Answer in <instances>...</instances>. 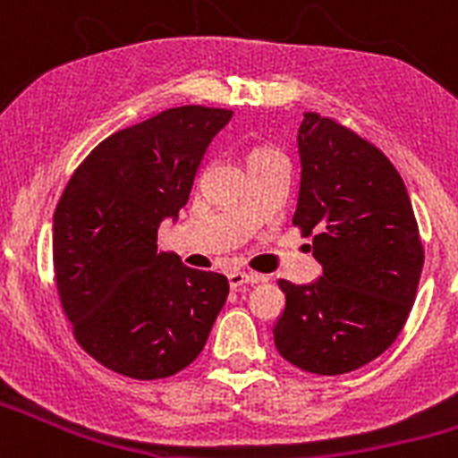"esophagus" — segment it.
I'll return each mask as SVG.
<instances>
[{
	"mask_svg": "<svg viewBox=\"0 0 458 458\" xmlns=\"http://www.w3.org/2000/svg\"><path fill=\"white\" fill-rule=\"evenodd\" d=\"M226 277H229V286H232V289H238V286H245V284H259V282L264 279L261 275L245 273V270H232Z\"/></svg>",
	"mask_w": 458,
	"mask_h": 458,
	"instance_id": "esophagus-1",
	"label": "esophagus"
}]
</instances>
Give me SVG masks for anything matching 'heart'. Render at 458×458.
I'll return each instance as SVG.
<instances>
[{
    "label": "heart",
    "instance_id": "obj_1",
    "mask_svg": "<svg viewBox=\"0 0 458 458\" xmlns=\"http://www.w3.org/2000/svg\"><path fill=\"white\" fill-rule=\"evenodd\" d=\"M261 151H268V148H254V151L250 153V156H254V153H261Z\"/></svg>",
    "mask_w": 458,
    "mask_h": 458
}]
</instances>
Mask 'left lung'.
Segmentation results:
<instances>
[{"instance_id":"1","label":"left lung","mask_w":458,"mask_h":458,"mask_svg":"<svg viewBox=\"0 0 458 458\" xmlns=\"http://www.w3.org/2000/svg\"><path fill=\"white\" fill-rule=\"evenodd\" d=\"M298 157L293 225L314 232L321 275L277 282L286 302L275 346L311 374H349L378 358L411 314L424 264L418 222L399 172L344 125L305 114Z\"/></svg>"}]
</instances>
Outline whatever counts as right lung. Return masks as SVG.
Masks as SVG:
<instances>
[{
	"mask_svg": "<svg viewBox=\"0 0 458 458\" xmlns=\"http://www.w3.org/2000/svg\"><path fill=\"white\" fill-rule=\"evenodd\" d=\"M229 109H165L114 132L72 174L55 210L52 257L75 339L116 374L167 378L204 349L229 282L157 252L179 220L206 148Z\"/></svg>",
	"mask_w": 458,
	"mask_h": 458,
	"instance_id": "1",
	"label": "right lung"
}]
</instances>
